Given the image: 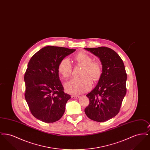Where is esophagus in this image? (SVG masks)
<instances>
[{
    "label": "esophagus",
    "instance_id": "1",
    "mask_svg": "<svg viewBox=\"0 0 150 150\" xmlns=\"http://www.w3.org/2000/svg\"><path fill=\"white\" fill-rule=\"evenodd\" d=\"M71 98L73 99H78L79 98V96H75V95H72L71 96Z\"/></svg>",
    "mask_w": 150,
    "mask_h": 150
}]
</instances>
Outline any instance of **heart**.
Wrapping results in <instances>:
<instances>
[{
    "mask_svg": "<svg viewBox=\"0 0 150 150\" xmlns=\"http://www.w3.org/2000/svg\"><path fill=\"white\" fill-rule=\"evenodd\" d=\"M75 60L78 64L83 66L80 73V78L72 79L64 84V88L67 92L79 94L89 91L92 85V80L96 81L100 79L102 74L100 64L96 61H92L90 56L83 52L77 54ZM58 71L61 76L67 78L70 76L72 71L71 63L68 58L62 59L59 63Z\"/></svg>",
    "mask_w": 150,
    "mask_h": 150,
    "instance_id": "heart-1",
    "label": "heart"
}]
</instances>
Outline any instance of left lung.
Masks as SVG:
<instances>
[{"label":"left lung","instance_id":"obj_1","mask_svg":"<svg viewBox=\"0 0 150 150\" xmlns=\"http://www.w3.org/2000/svg\"><path fill=\"white\" fill-rule=\"evenodd\" d=\"M84 49L98 57L102 65L97 85L86 95L89 105L84 111L92 120L107 121L119 112L127 93L125 68L119 55L111 48L100 47Z\"/></svg>","mask_w":150,"mask_h":150}]
</instances>
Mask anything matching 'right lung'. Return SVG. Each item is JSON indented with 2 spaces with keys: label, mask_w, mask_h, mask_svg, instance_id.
I'll list each match as a JSON object with an SVG mask.
<instances>
[{
  "label": "right lung",
  "mask_w": 150,
  "mask_h": 150,
  "mask_svg": "<svg viewBox=\"0 0 150 150\" xmlns=\"http://www.w3.org/2000/svg\"><path fill=\"white\" fill-rule=\"evenodd\" d=\"M76 50L47 46L31 58L24 76L25 97L32 115L44 122L59 120L70 95L64 93L58 66Z\"/></svg>",
  "instance_id": "add662e5"
}]
</instances>
